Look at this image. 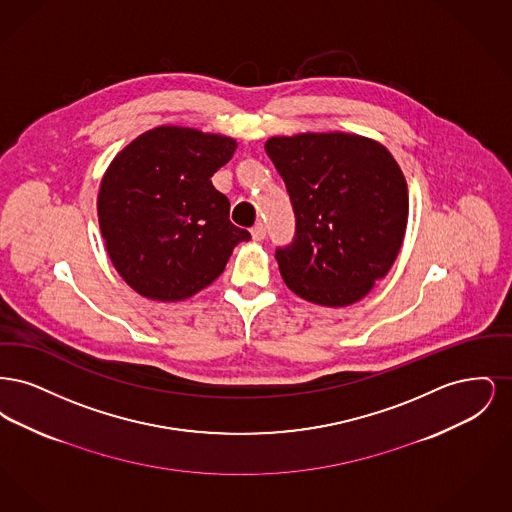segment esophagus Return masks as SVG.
Wrapping results in <instances>:
<instances>
[{
  "label": "esophagus",
  "instance_id": "esophagus-1",
  "mask_svg": "<svg viewBox=\"0 0 512 512\" xmlns=\"http://www.w3.org/2000/svg\"><path fill=\"white\" fill-rule=\"evenodd\" d=\"M251 236H253V240H265V236H267V226L263 224V222H259V224H255L253 228H251Z\"/></svg>",
  "mask_w": 512,
  "mask_h": 512
}]
</instances>
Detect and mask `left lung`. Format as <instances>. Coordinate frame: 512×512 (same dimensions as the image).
<instances>
[{
  "mask_svg": "<svg viewBox=\"0 0 512 512\" xmlns=\"http://www.w3.org/2000/svg\"><path fill=\"white\" fill-rule=\"evenodd\" d=\"M265 149L295 213L292 244L276 249L286 286L324 307L357 303L390 272L405 238L409 192L397 161L347 132L274 136Z\"/></svg>",
  "mask_w": 512,
  "mask_h": 512,
  "instance_id": "left-lung-1",
  "label": "left lung"
}]
</instances>
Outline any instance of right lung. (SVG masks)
<instances>
[{"instance_id": "obj_1", "label": "right lung", "mask_w": 512, "mask_h": 512, "mask_svg": "<svg viewBox=\"0 0 512 512\" xmlns=\"http://www.w3.org/2000/svg\"><path fill=\"white\" fill-rule=\"evenodd\" d=\"M236 147L228 136L157 126L111 161L99 186V228L134 292L188 299L213 284L232 249L251 238L230 222V201L211 182Z\"/></svg>"}]
</instances>
